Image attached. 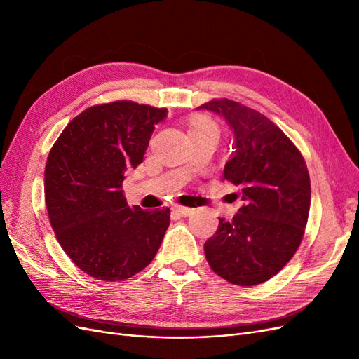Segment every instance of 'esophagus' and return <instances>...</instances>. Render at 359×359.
<instances>
[{
  "label": "esophagus",
  "instance_id": "1",
  "mask_svg": "<svg viewBox=\"0 0 359 359\" xmlns=\"http://www.w3.org/2000/svg\"><path fill=\"white\" fill-rule=\"evenodd\" d=\"M173 211L178 212L180 215H184V217H187V215L193 214V210H191V208H187V206H181V205L173 206Z\"/></svg>",
  "mask_w": 359,
  "mask_h": 359
}]
</instances>
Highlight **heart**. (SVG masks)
<instances>
[{"label":"heart","mask_w":359,"mask_h":359,"mask_svg":"<svg viewBox=\"0 0 359 359\" xmlns=\"http://www.w3.org/2000/svg\"><path fill=\"white\" fill-rule=\"evenodd\" d=\"M205 128H214L212 123L210 119H206L205 116H194L191 118L190 126H189V133L193 132H199V130H205Z\"/></svg>","instance_id":"b5f03b06"}]
</instances>
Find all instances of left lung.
I'll use <instances>...</instances> for the list:
<instances>
[{
  "mask_svg": "<svg viewBox=\"0 0 359 359\" xmlns=\"http://www.w3.org/2000/svg\"><path fill=\"white\" fill-rule=\"evenodd\" d=\"M226 119L233 132L223 178L244 205L205 243L215 274L255 286L274 277L298 250L310 211V177L299 149L269 119L227 99L199 106Z\"/></svg>",
  "mask_w": 359,
  "mask_h": 359,
  "instance_id": "1",
  "label": "left lung"
}]
</instances>
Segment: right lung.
I'll return each mask as SVG.
<instances>
[{
  "label": "right lung",
  "mask_w": 359,
  "mask_h": 359,
  "mask_svg": "<svg viewBox=\"0 0 359 359\" xmlns=\"http://www.w3.org/2000/svg\"><path fill=\"white\" fill-rule=\"evenodd\" d=\"M165 107L135 102L97 104L62 130L48 156L45 199L53 232L79 269L97 280L137 274L158 252L169 208L144 211L123 194L127 169L144 160Z\"/></svg>",
  "instance_id": "1"
}]
</instances>
